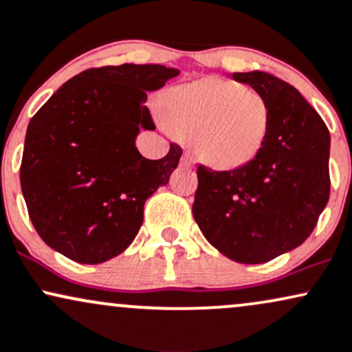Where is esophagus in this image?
I'll return each mask as SVG.
<instances>
[{
    "label": "esophagus",
    "instance_id": "1",
    "mask_svg": "<svg viewBox=\"0 0 352 352\" xmlns=\"http://www.w3.org/2000/svg\"><path fill=\"white\" fill-rule=\"evenodd\" d=\"M181 164H183V166H188V168H192L194 164H196V161H194L191 153H184L183 158H181Z\"/></svg>",
    "mask_w": 352,
    "mask_h": 352
}]
</instances>
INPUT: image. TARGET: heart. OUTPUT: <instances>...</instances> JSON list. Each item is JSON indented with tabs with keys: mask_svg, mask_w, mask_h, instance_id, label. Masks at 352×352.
Masks as SVG:
<instances>
[{
	"mask_svg": "<svg viewBox=\"0 0 352 352\" xmlns=\"http://www.w3.org/2000/svg\"><path fill=\"white\" fill-rule=\"evenodd\" d=\"M166 118L173 130L192 138L202 161L232 169L260 151L270 126V107L262 94L239 82L202 78L168 95Z\"/></svg>",
	"mask_w": 352,
	"mask_h": 352,
	"instance_id": "obj_1",
	"label": "heart"
}]
</instances>
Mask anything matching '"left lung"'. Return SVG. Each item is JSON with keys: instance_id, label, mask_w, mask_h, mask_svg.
I'll return each mask as SVG.
<instances>
[{"instance_id": "1", "label": "left lung", "mask_w": 352, "mask_h": 352, "mask_svg": "<svg viewBox=\"0 0 352 352\" xmlns=\"http://www.w3.org/2000/svg\"><path fill=\"white\" fill-rule=\"evenodd\" d=\"M270 107L254 160L230 171L197 166L192 216L201 232L239 263H265L301 245L329 199L328 126L295 87L272 74L234 72Z\"/></svg>"}]
</instances>
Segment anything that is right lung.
I'll use <instances>...</instances> for the list:
<instances>
[{
    "mask_svg": "<svg viewBox=\"0 0 352 352\" xmlns=\"http://www.w3.org/2000/svg\"><path fill=\"white\" fill-rule=\"evenodd\" d=\"M179 70L160 64L89 69L72 77L31 118L19 177L41 239L78 263H102L135 241L144 202L179 163L140 155V130H155L144 105Z\"/></svg>",
    "mask_w": 352,
    "mask_h": 352,
    "instance_id": "obj_1",
    "label": "right lung"
}]
</instances>
